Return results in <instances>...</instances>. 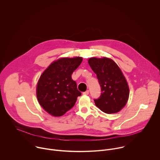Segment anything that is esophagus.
<instances>
[{
  "mask_svg": "<svg viewBox=\"0 0 160 160\" xmlns=\"http://www.w3.org/2000/svg\"><path fill=\"white\" fill-rule=\"evenodd\" d=\"M88 94H89V91L88 90H86L85 92H83V94L85 95V96H87V95H88Z\"/></svg>",
  "mask_w": 160,
  "mask_h": 160,
  "instance_id": "34e87169",
  "label": "esophagus"
}]
</instances>
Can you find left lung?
Masks as SVG:
<instances>
[{
	"label": "left lung",
	"instance_id": "1",
	"mask_svg": "<svg viewBox=\"0 0 160 160\" xmlns=\"http://www.w3.org/2000/svg\"><path fill=\"white\" fill-rule=\"evenodd\" d=\"M88 62L101 87L100 97L94 99L96 106L107 114L119 112L129 96L128 85L120 68L107 58H90Z\"/></svg>",
	"mask_w": 160,
	"mask_h": 160
}]
</instances>
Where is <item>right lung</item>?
Listing matches in <instances>:
<instances>
[{
    "label": "right lung",
    "mask_w": 160,
    "mask_h": 160,
    "mask_svg": "<svg viewBox=\"0 0 160 160\" xmlns=\"http://www.w3.org/2000/svg\"><path fill=\"white\" fill-rule=\"evenodd\" d=\"M82 60L81 57L61 58L52 62L41 75L37 85V99L52 116L63 115L81 96L72 75Z\"/></svg>",
    "instance_id": "right-lung-1"
}]
</instances>
